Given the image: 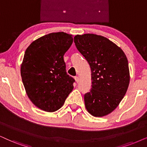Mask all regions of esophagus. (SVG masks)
I'll use <instances>...</instances> for the list:
<instances>
[{"instance_id":"obj_1","label":"esophagus","mask_w":147,"mask_h":147,"mask_svg":"<svg viewBox=\"0 0 147 147\" xmlns=\"http://www.w3.org/2000/svg\"><path fill=\"white\" fill-rule=\"evenodd\" d=\"M75 81L77 83H78L79 81V78L78 77H75Z\"/></svg>"}]
</instances>
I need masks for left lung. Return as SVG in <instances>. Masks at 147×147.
<instances>
[{
    "label": "left lung",
    "mask_w": 147,
    "mask_h": 147,
    "mask_svg": "<svg viewBox=\"0 0 147 147\" xmlns=\"http://www.w3.org/2000/svg\"><path fill=\"white\" fill-rule=\"evenodd\" d=\"M74 42L92 72V89L84 95L86 109L94 117L109 115L118 107L127 90V57L117 45L100 35H76Z\"/></svg>",
    "instance_id": "1"
}]
</instances>
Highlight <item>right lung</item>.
I'll return each instance as SVG.
<instances>
[{"label": "right lung", "mask_w": 147, "mask_h": 147, "mask_svg": "<svg viewBox=\"0 0 147 147\" xmlns=\"http://www.w3.org/2000/svg\"><path fill=\"white\" fill-rule=\"evenodd\" d=\"M72 42V35L53 32L35 40L26 50L22 82L31 102L42 111L60 109L73 90L75 81L66 72L64 60Z\"/></svg>", "instance_id": "1"}]
</instances>
